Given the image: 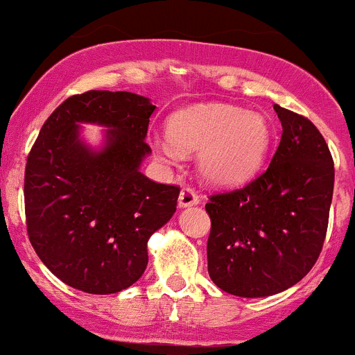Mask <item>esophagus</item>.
<instances>
[{
	"instance_id": "esophagus-1",
	"label": "esophagus",
	"mask_w": 355,
	"mask_h": 355,
	"mask_svg": "<svg viewBox=\"0 0 355 355\" xmlns=\"http://www.w3.org/2000/svg\"><path fill=\"white\" fill-rule=\"evenodd\" d=\"M199 196L192 191L191 187H184L182 189L180 196H178V206L180 207H189L194 206V204H199Z\"/></svg>"
}]
</instances>
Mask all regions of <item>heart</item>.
Wrapping results in <instances>:
<instances>
[{"mask_svg":"<svg viewBox=\"0 0 355 355\" xmlns=\"http://www.w3.org/2000/svg\"><path fill=\"white\" fill-rule=\"evenodd\" d=\"M168 137L156 142L161 156L177 161L199 151V173L216 187H237L256 175L270 146V123L261 113L230 105L178 110L166 121Z\"/></svg>","mask_w":355,"mask_h":355,"instance_id":"1","label":"heart"}]
</instances>
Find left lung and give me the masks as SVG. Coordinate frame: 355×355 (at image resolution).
<instances>
[{
	"label": "left lung",
	"instance_id": "left-lung-1",
	"mask_svg": "<svg viewBox=\"0 0 355 355\" xmlns=\"http://www.w3.org/2000/svg\"><path fill=\"white\" fill-rule=\"evenodd\" d=\"M273 108L284 132L270 166L206 204L211 280L249 299L284 292L309 273L327 237L335 184L331 153L313 121Z\"/></svg>",
	"mask_w": 355,
	"mask_h": 355
}]
</instances>
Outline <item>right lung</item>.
Returning <instances> with one entry per match:
<instances>
[{
    "instance_id": "obj_1",
    "label": "right lung",
    "mask_w": 355,
    "mask_h": 355,
    "mask_svg": "<svg viewBox=\"0 0 355 355\" xmlns=\"http://www.w3.org/2000/svg\"><path fill=\"white\" fill-rule=\"evenodd\" d=\"M134 92L87 91L65 99L44 121L25 164L27 234L39 259L63 284L116 293L148 266V241L177 211L180 187L141 173L149 116ZM106 126L92 150L80 123Z\"/></svg>"
}]
</instances>
